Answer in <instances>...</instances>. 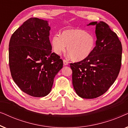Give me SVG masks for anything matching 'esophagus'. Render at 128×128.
<instances>
[{"mask_svg":"<svg viewBox=\"0 0 128 128\" xmlns=\"http://www.w3.org/2000/svg\"><path fill=\"white\" fill-rule=\"evenodd\" d=\"M63 62H64V65H65V66L68 65V64H69V62H68L66 60H63Z\"/></svg>","mask_w":128,"mask_h":128,"instance_id":"34e87169","label":"esophagus"}]
</instances>
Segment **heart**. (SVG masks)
Returning a JSON list of instances; mask_svg holds the SVG:
<instances>
[{"label":"heart","mask_w":128,"mask_h":128,"mask_svg":"<svg viewBox=\"0 0 128 128\" xmlns=\"http://www.w3.org/2000/svg\"><path fill=\"white\" fill-rule=\"evenodd\" d=\"M50 43L56 55H61L67 46L69 56L75 61H81L92 54L96 46V39L93 35L85 30L73 28L64 31L60 36L54 35Z\"/></svg>","instance_id":"1"}]
</instances>
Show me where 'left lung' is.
Wrapping results in <instances>:
<instances>
[{"mask_svg": "<svg viewBox=\"0 0 128 128\" xmlns=\"http://www.w3.org/2000/svg\"><path fill=\"white\" fill-rule=\"evenodd\" d=\"M87 26H96L94 50L87 58L70 65L77 94L92 99L104 94L116 79L121 66L122 48L117 35L106 22H92Z\"/></svg>", "mask_w": 128, "mask_h": 128, "instance_id": "left-lung-1", "label": "left lung"}]
</instances>
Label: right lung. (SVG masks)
I'll return each instance as SVG.
<instances>
[{"instance_id":"1","label":"right lung","mask_w":128,"mask_h":128,"mask_svg":"<svg viewBox=\"0 0 128 128\" xmlns=\"http://www.w3.org/2000/svg\"><path fill=\"white\" fill-rule=\"evenodd\" d=\"M48 22L38 18L26 21L10 38L9 66L21 90L35 97L51 91L54 78L63 68L60 56L52 52Z\"/></svg>"}]
</instances>
